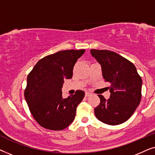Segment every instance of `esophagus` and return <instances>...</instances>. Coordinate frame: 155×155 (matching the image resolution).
<instances>
[{"label": "esophagus", "mask_w": 155, "mask_h": 155, "mask_svg": "<svg viewBox=\"0 0 155 155\" xmlns=\"http://www.w3.org/2000/svg\"><path fill=\"white\" fill-rule=\"evenodd\" d=\"M91 94H91V93L89 92H85V96H86V97H89V96H90V95H91Z\"/></svg>", "instance_id": "esophagus-1"}]
</instances>
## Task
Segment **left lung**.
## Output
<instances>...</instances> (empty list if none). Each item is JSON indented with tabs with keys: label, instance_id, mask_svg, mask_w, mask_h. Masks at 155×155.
Returning <instances> with one entry per match:
<instances>
[{
	"label": "left lung",
	"instance_id": "obj_1",
	"mask_svg": "<svg viewBox=\"0 0 155 155\" xmlns=\"http://www.w3.org/2000/svg\"><path fill=\"white\" fill-rule=\"evenodd\" d=\"M91 54L101 65L102 76L110 84L109 99L98 95L100 104L94 109L97 118L116 126L133 115L141 100L143 81L133 63L114 51L91 49Z\"/></svg>",
	"mask_w": 155,
	"mask_h": 155
}]
</instances>
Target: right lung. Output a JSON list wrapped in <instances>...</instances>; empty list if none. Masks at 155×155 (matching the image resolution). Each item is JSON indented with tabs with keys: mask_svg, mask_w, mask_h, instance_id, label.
<instances>
[{
	"mask_svg": "<svg viewBox=\"0 0 155 155\" xmlns=\"http://www.w3.org/2000/svg\"><path fill=\"white\" fill-rule=\"evenodd\" d=\"M85 50H64L48 55L37 63L27 76L25 97L31 115L40 126L52 130L67 128L75 119L76 108L84 92L63 98L65 79L73 77V67Z\"/></svg>",
	"mask_w": 155,
	"mask_h": 155,
	"instance_id": "1",
	"label": "right lung"
}]
</instances>
